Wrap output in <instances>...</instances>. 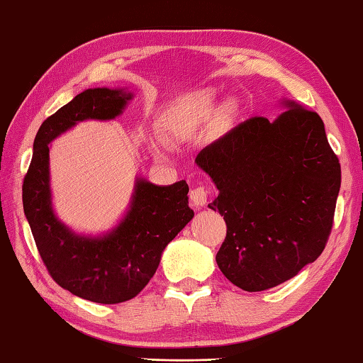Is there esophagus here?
<instances>
[{
  "label": "esophagus",
  "instance_id": "esophagus-1",
  "mask_svg": "<svg viewBox=\"0 0 363 363\" xmlns=\"http://www.w3.org/2000/svg\"><path fill=\"white\" fill-rule=\"evenodd\" d=\"M189 199H191V204L196 206V208H199V206H204L209 199V189L204 185L194 186V188H191V191H189Z\"/></svg>",
  "mask_w": 363,
  "mask_h": 363
}]
</instances>
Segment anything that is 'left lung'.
<instances>
[{"mask_svg": "<svg viewBox=\"0 0 363 363\" xmlns=\"http://www.w3.org/2000/svg\"><path fill=\"white\" fill-rule=\"evenodd\" d=\"M276 121L252 116L206 146L196 164L219 189L209 204L227 224L216 261L247 292L276 287L323 253L341 164L313 110L287 102Z\"/></svg>", "mask_w": 363, "mask_h": 363, "instance_id": "left-lung-1", "label": "left lung"}]
</instances>
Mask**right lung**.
Masks as SVG:
<instances>
[{
	"instance_id": "1",
	"label": "right lung",
	"mask_w": 363,
	"mask_h": 363,
	"mask_svg": "<svg viewBox=\"0 0 363 363\" xmlns=\"http://www.w3.org/2000/svg\"><path fill=\"white\" fill-rule=\"evenodd\" d=\"M131 94L87 89L43 121L33 141L22 204L48 274L65 291L97 303L135 298L157 271L160 255L193 219L186 182L155 186L138 180L131 209L104 238L77 237L55 217L48 185V143L77 121L110 120L121 113Z\"/></svg>"
}]
</instances>
